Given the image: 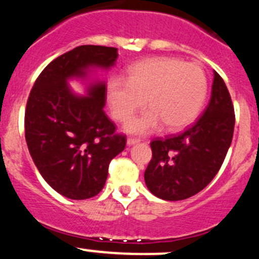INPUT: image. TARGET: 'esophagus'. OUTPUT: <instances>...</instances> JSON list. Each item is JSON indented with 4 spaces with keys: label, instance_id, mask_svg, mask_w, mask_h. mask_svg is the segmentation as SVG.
Here are the masks:
<instances>
[{
    "label": "esophagus",
    "instance_id": "obj_1",
    "mask_svg": "<svg viewBox=\"0 0 259 259\" xmlns=\"http://www.w3.org/2000/svg\"><path fill=\"white\" fill-rule=\"evenodd\" d=\"M139 139H136V138H127V140H126V144L129 145V146H132V145H134V144H138L139 143Z\"/></svg>",
    "mask_w": 259,
    "mask_h": 259
}]
</instances>
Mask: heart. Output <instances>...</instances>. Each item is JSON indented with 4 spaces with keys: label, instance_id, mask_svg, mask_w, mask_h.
Here are the masks:
<instances>
[{
    "label": "heart",
    "instance_id": "1",
    "mask_svg": "<svg viewBox=\"0 0 259 259\" xmlns=\"http://www.w3.org/2000/svg\"><path fill=\"white\" fill-rule=\"evenodd\" d=\"M208 91L204 71L176 58H151L127 69V79L112 78L107 101L115 120L127 121L136 110L150 108L126 125L136 134H149L166 124L181 130L195 120Z\"/></svg>",
    "mask_w": 259,
    "mask_h": 259
}]
</instances>
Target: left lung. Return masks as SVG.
I'll list each match as a JSON object with an SVG mask.
<instances>
[{
	"label": "left lung",
	"mask_w": 259,
	"mask_h": 259,
	"mask_svg": "<svg viewBox=\"0 0 259 259\" xmlns=\"http://www.w3.org/2000/svg\"><path fill=\"white\" fill-rule=\"evenodd\" d=\"M235 112L225 82L217 71L208 107L178 135L151 141L152 158L145 183L163 200H183L205 188L217 176L232 141Z\"/></svg>",
	"instance_id": "8db88e82"
}]
</instances>
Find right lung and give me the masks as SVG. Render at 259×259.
Instances as JSON below:
<instances>
[{
  "label": "right lung",
  "instance_id": "obj_1",
  "mask_svg": "<svg viewBox=\"0 0 259 259\" xmlns=\"http://www.w3.org/2000/svg\"><path fill=\"white\" fill-rule=\"evenodd\" d=\"M116 48L81 45L53 60L41 71L28 97L25 141L47 183L75 200L97 195L110 161L125 149L126 136L104 113V82L88 87V97L73 95L71 77H84L88 67L113 66Z\"/></svg>",
  "mask_w": 259,
  "mask_h": 259
}]
</instances>
